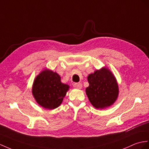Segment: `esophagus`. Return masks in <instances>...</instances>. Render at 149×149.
Segmentation results:
<instances>
[{"label": "esophagus", "instance_id": "34e87169", "mask_svg": "<svg viewBox=\"0 0 149 149\" xmlns=\"http://www.w3.org/2000/svg\"><path fill=\"white\" fill-rule=\"evenodd\" d=\"M73 86L76 88L78 89H81L82 88V84L81 83H76L73 85Z\"/></svg>", "mask_w": 149, "mask_h": 149}]
</instances>
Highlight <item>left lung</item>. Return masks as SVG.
<instances>
[{
    "instance_id": "left-lung-1",
    "label": "left lung",
    "mask_w": 149,
    "mask_h": 149,
    "mask_svg": "<svg viewBox=\"0 0 149 149\" xmlns=\"http://www.w3.org/2000/svg\"><path fill=\"white\" fill-rule=\"evenodd\" d=\"M87 79L89 86L85 92L89 101L96 109H103L112 106L119 95L116 78L111 71L106 67L90 74Z\"/></svg>"
}]
</instances>
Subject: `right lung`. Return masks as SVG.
Returning a JSON list of instances; mask_svg holds the SVG:
<instances>
[{
  "label": "right lung",
  "mask_w": 149,
  "mask_h": 149,
  "mask_svg": "<svg viewBox=\"0 0 149 149\" xmlns=\"http://www.w3.org/2000/svg\"><path fill=\"white\" fill-rule=\"evenodd\" d=\"M70 88V85L61 81L56 72L45 69L37 75L32 85V95L36 102L46 109L59 107Z\"/></svg>",
  "instance_id": "add662e5"
}]
</instances>
